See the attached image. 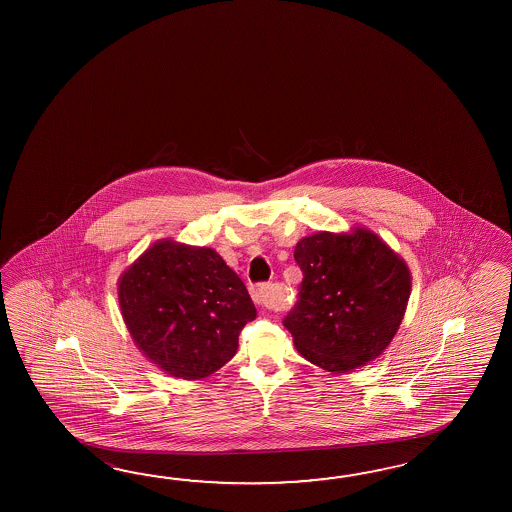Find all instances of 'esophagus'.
Returning <instances> with one entry per match:
<instances>
[{
	"mask_svg": "<svg viewBox=\"0 0 512 512\" xmlns=\"http://www.w3.org/2000/svg\"><path fill=\"white\" fill-rule=\"evenodd\" d=\"M272 285L271 283H258L252 289V300L261 307L269 305V298H271Z\"/></svg>",
	"mask_w": 512,
	"mask_h": 512,
	"instance_id": "esophagus-1",
	"label": "esophagus"
}]
</instances>
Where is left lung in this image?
<instances>
[{
  "mask_svg": "<svg viewBox=\"0 0 512 512\" xmlns=\"http://www.w3.org/2000/svg\"><path fill=\"white\" fill-rule=\"evenodd\" d=\"M304 280L283 326L304 359L346 373L377 359L401 326L410 271L370 230L318 232L298 241Z\"/></svg>",
  "mask_w": 512,
  "mask_h": 512,
  "instance_id": "1",
  "label": "left lung"
}]
</instances>
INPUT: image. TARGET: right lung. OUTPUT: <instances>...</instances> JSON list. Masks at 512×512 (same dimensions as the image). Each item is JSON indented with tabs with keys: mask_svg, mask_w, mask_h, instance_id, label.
Listing matches in <instances>:
<instances>
[{
	"mask_svg": "<svg viewBox=\"0 0 512 512\" xmlns=\"http://www.w3.org/2000/svg\"><path fill=\"white\" fill-rule=\"evenodd\" d=\"M119 304L142 353L190 381L227 364L256 318L245 283L218 252L174 241L153 245L120 276Z\"/></svg>",
	"mask_w": 512,
	"mask_h": 512,
	"instance_id": "right-lung-1",
	"label": "right lung"
}]
</instances>
